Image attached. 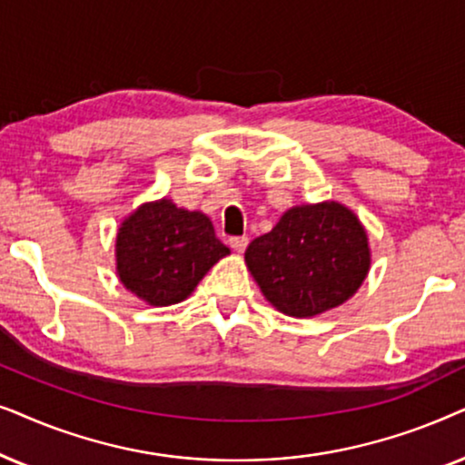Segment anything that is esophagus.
<instances>
[{"label":"esophagus","mask_w":465,"mask_h":465,"mask_svg":"<svg viewBox=\"0 0 465 465\" xmlns=\"http://www.w3.org/2000/svg\"><path fill=\"white\" fill-rule=\"evenodd\" d=\"M229 246H232L236 252H244L246 246H249V238L246 236H236V238H229Z\"/></svg>","instance_id":"1"}]
</instances>
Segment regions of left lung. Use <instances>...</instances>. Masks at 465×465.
Instances as JSON below:
<instances>
[{
    "label": "left lung",
    "instance_id": "8db88e82",
    "mask_svg": "<svg viewBox=\"0 0 465 465\" xmlns=\"http://www.w3.org/2000/svg\"><path fill=\"white\" fill-rule=\"evenodd\" d=\"M244 262L278 312L311 319L357 293L372 251L359 216L330 200L282 213L272 232L249 244Z\"/></svg>",
    "mask_w": 465,
    "mask_h": 465
}]
</instances>
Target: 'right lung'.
Returning <instances> with one entry per match:
<instances>
[{
    "label": "right lung",
    "instance_id": "obj_1",
    "mask_svg": "<svg viewBox=\"0 0 465 465\" xmlns=\"http://www.w3.org/2000/svg\"><path fill=\"white\" fill-rule=\"evenodd\" d=\"M229 255L213 221L170 197L144 202L116 229V276L148 306L187 300L213 265Z\"/></svg>",
    "mask_w": 465,
    "mask_h": 465
}]
</instances>
